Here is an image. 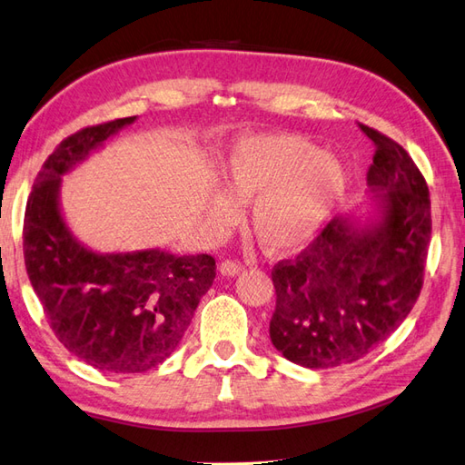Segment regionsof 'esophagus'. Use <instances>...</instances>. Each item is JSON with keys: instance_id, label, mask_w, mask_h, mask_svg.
Returning <instances> with one entry per match:
<instances>
[{"instance_id": "34e87169", "label": "esophagus", "mask_w": 465, "mask_h": 465, "mask_svg": "<svg viewBox=\"0 0 465 465\" xmlns=\"http://www.w3.org/2000/svg\"><path fill=\"white\" fill-rule=\"evenodd\" d=\"M243 269L245 267L242 263H237V262H232V259H228V262H222L220 273L225 275V277H235V275H240Z\"/></svg>"}]
</instances>
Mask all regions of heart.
<instances>
[{
  "instance_id": "heart-1",
  "label": "heart",
  "mask_w": 465,
  "mask_h": 465,
  "mask_svg": "<svg viewBox=\"0 0 465 465\" xmlns=\"http://www.w3.org/2000/svg\"><path fill=\"white\" fill-rule=\"evenodd\" d=\"M222 182L229 193H212V222L232 223L235 202H252V230L273 255L297 253L315 242L349 186L342 162L297 134L240 140L223 160Z\"/></svg>"
}]
</instances>
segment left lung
I'll return each mask as SVG.
<instances>
[{"label":"left lung","instance_id":"left-lung-1","mask_svg":"<svg viewBox=\"0 0 465 465\" xmlns=\"http://www.w3.org/2000/svg\"><path fill=\"white\" fill-rule=\"evenodd\" d=\"M376 153L366 174L374 212L339 215L295 262H279L269 337L287 361L332 369L372 352L402 325L424 282L430 193L392 138L361 124Z\"/></svg>","mask_w":465,"mask_h":465}]
</instances>
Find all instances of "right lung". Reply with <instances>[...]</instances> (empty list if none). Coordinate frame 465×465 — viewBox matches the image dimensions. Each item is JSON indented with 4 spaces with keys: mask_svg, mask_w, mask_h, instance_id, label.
<instances>
[{
    "mask_svg": "<svg viewBox=\"0 0 465 465\" xmlns=\"http://www.w3.org/2000/svg\"><path fill=\"white\" fill-rule=\"evenodd\" d=\"M134 121L116 118L64 138L35 178L24 225L27 275L55 337L83 362L114 374L166 361L215 279L208 253H99L64 222L61 178Z\"/></svg>",
    "mask_w": 465,
    "mask_h": 465,
    "instance_id": "add662e5",
    "label": "right lung"
}]
</instances>
